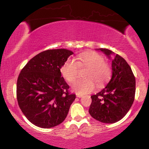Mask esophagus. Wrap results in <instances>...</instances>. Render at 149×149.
<instances>
[{
	"mask_svg": "<svg viewBox=\"0 0 149 149\" xmlns=\"http://www.w3.org/2000/svg\"><path fill=\"white\" fill-rule=\"evenodd\" d=\"M76 97H78V98H81V97H83V95H81V94H78V93H77V94H76Z\"/></svg>",
	"mask_w": 149,
	"mask_h": 149,
	"instance_id": "34e87169",
	"label": "esophagus"
}]
</instances>
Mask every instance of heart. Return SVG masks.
<instances>
[{
	"mask_svg": "<svg viewBox=\"0 0 149 149\" xmlns=\"http://www.w3.org/2000/svg\"><path fill=\"white\" fill-rule=\"evenodd\" d=\"M77 62L68 58L60 67V73L69 83L74 82L77 78L79 67L87 68L85 73V79H78L72 85V89L79 94L92 92L97 85H101L110 75V68L102 55L95 51H86L78 55Z\"/></svg>",
	"mask_w": 149,
	"mask_h": 149,
	"instance_id": "1",
	"label": "heart"
}]
</instances>
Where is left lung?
<instances>
[{
    "mask_svg": "<svg viewBox=\"0 0 149 149\" xmlns=\"http://www.w3.org/2000/svg\"><path fill=\"white\" fill-rule=\"evenodd\" d=\"M108 57L113 52L99 49ZM135 77L130 65L119 54L112 61V77L105 87L92 95L89 112L95 120L102 123H115L125 116L134 101Z\"/></svg>",
    "mask_w": 149,
    "mask_h": 149,
    "instance_id": "left-lung-1",
    "label": "left lung"
}]
</instances>
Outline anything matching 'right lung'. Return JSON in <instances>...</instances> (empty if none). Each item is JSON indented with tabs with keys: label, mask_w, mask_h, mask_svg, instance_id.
I'll return each mask as SVG.
<instances>
[{
	"label": "right lung",
	"mask_w": 149,
	"mask_h": 149,
	"mask_svg": "<svg viewBox=\"0 0 149 149\" xmlns=\"http://www.w3.org/2000/svg\"><path fill=\"white\" fill-rule=\"evenodd\" d=\"M73 54L63 49L45 50L32 58L20 72L16 87L17 102L33 124L53 127L66 118L75 95L68 91L60 67Z\"/></svg>",
	"instance_id": "obj_1"
}]
</instances>
